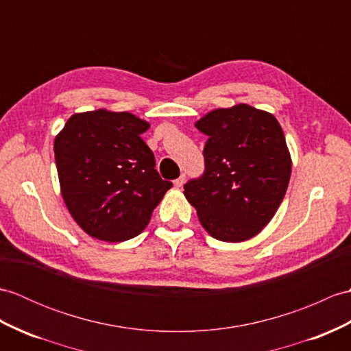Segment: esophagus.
I'll list each match as a JSON object with an SVG mask.
<instances>
[{
  "instance_id": "34e87169",
  "label": "esophagus",
  "mask_w": 351,
  "mask_h": 351,
  "mask_svg": "<svg viewBox=\"0 0 351 351\" xmlns=\"http://www.w3.org/2000/svg\"><path fill=\"white\" fill-rule=\"evenodd\" d=\"M173 184H175V186H178V189H181V186L185 184V175L182 173L178 179H175Z\"/></svg>"
}]
</instances>
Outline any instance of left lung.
<instances>
[{
  "instance_id": "obj_1",
  "label": "left lung",
  "mask_w": 351,
  "mask_h": 351,
  "mask_svg": "<svg viewBox=\"0 0 351 351\" xmlns=\"http://www.w3.org/2000/svg\"><path fill=\"white\" fill-rule=\"evenodd\" d=\"M208 136L205 172L184 185L202 226L218 241L256 236L281 205L291 173L282 128L274 115L238 104L195 122Z\"/></svg>"
}]
</instances>
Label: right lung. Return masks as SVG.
<instances>
[{"mask_svg": "<svg viewBox=\"0 0 351 351\" xmlns=\"http://www.w3.org/2000/svg\"><path fill=\"white\" fill-rule=\"evenodd\" d=\"M148 122L128 112L76 113L53 151L62 199L93 238L121 242L148 224L172 182L161 179L142 134Z\"/></svg>", "mask_w": 351, "mask_h": 351, "instance_id": "add662e5", "label": "right lung"}]
</instances>
